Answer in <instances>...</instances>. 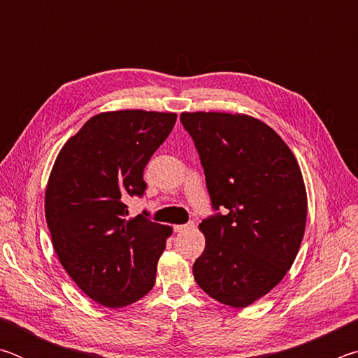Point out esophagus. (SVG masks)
<instances>
[{
    "mask_svg": "<svg viewBox=\"0 0 358 358\" xmlns=\"http://www.w3.org/2000/svg\"><path fill=\"white\" fill-rule=\"evenodd\" d=\"M194 227V222H187V224H180V226H175L173 227V232H177V234H180V232H185V230H189V229H192Z\"/></svg>",
    "mask_w": 358,
    "mask_h": 358,
    "instance_id": "1",
    "label": "esophagus"
}]
</instances>
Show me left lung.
<instances>
[{
  "mask_svg": "<svg viewBox=\"0 0 358 358\" xmlns=\"http://www.w3.org/2000/svg\"><path fill=\"white\" fill-rule=\"evenodd\" d=\"M201 157L211 208L194 280L211 299L245 308L294 264L306 224V191L292 151L248 115L181 113ZM224 210L222 215L219 208Z\"/></svg>",
  "mask_w": 358,
  "mask_h": 358,
  "instance_id": "left-lung-1",
  "label": "left lung"
}]
</instances>
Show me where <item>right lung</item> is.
I'll list each match as a JSON object with an SVG mask.
<instances>
[{
	"instance_id": "right-lung-1",
	"label": "right lung",
	"mask_w": 358,
	"mask_h": 358,
	"mask_svg": "<svg viewBox=\"0 0 358 358\" xmlns=\"http://www.w3.org/2000/svg\"><path fill=\"white\" fill-rule=\"evenodd\" d=\"M175 113L120 110L90 118L64 143L45 191L52 243L68 275L96 303L120 308L156 281L169 226L143 210L129 217V197L147 189L143 169L164 143Z\"/></svg>"
}]
</instances>
